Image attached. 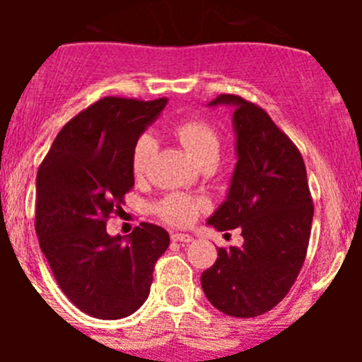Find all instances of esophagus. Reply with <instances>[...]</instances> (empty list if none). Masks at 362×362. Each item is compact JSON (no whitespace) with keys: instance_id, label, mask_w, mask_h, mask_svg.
Listing matches in <instances>:
<instances>
[{"instance_id":"obj_1","label":"esophagus","mask_w":362,"mask_h":362,"mask_svg":"<svg viewBox=\"0 0 362 362\" xmlns=\"http://www.w3.org/2000/svg\"><path fill=\"white\" fill-rule=\"evenodd\" d=\"M172 241H177V243H192L194 238L188 235V233H172Z\"/></svg>"}]
</instances>
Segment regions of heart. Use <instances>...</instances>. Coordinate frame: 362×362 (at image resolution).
<instances>
[{
    "label": "heart",
    "mask_w": 362,
    "mask_h": 362,
    "mask_svg": "<svg viewBox=\"0 0 362 362\" xmlns=\"http://www.w3.org/2000/svg\"><path fill=\"white\" fill-rule=\"evenodd\" d=\"M174 136L183 145L188 156L199 166L209 161L216 163L217 158H219L221 137L217 130L206 121H181L174 127ZM153 148H156V143L150 136H141L136 141L132 158H130V166H132V172L136 177H143L148 172ZM201 209H203V201L187 196V194H179V192L168 194L156 204L158 216L165 219L166 223L177 226H187L194 223Z\"/></svg>",
    "instance_id": "1"
}]
</instances>
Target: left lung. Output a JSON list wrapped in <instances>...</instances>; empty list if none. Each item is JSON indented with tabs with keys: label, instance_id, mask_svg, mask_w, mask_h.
Returning a JSON list of instances; mask_svg holds the SVG:
<instances>
[{
	"label": "left lung",
	"instance_id": "8db88e82",
	"mask_svg": "<svg viewBox=\"0 0 362 362\" xmlns=\"http://www.w3.org/2000/svg\"><path fill=\"white\" fill-rule=\"evenodd\" d=\"M233 105L238 165L228 197L209 219L219 232L241 228L245 245L217 250L203 272L204 296L232 317H257L279 305L306 259L313 201L299 148L257 105L219 94Z\"/></svg>",
	"mask_w": 362,
	"mask_h": 362
}]
</instances>
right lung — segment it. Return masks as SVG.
<instances>
[{
	"label": "right lung",
	"mask_w": 362,
	"mask_h": 362,
	"mask_svg": "<svg viewBox=\"0 0 362 362\" xmlns=\"http://www.w3.org/2000/svg\"><path fill=\"white\" fill-rule=\"evenodd\" d=\"M166 98L99 99L59 130L37 170L36 233L59 288L81 312L121 319L146 300L153 267L170 245L165 228L141 223L127 241L107 221L132 190V150Z\"/></svg>",
	"instance_id": "add662e5"
}]
</instances>
